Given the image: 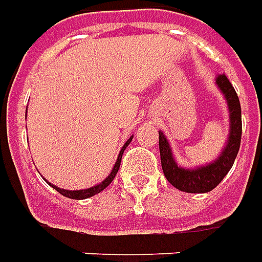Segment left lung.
<instances>
[{
	"instance_id": "8db88e82",
	"label": "left lung",
	"mask_w": 262,
	"mask_h": 262,
	"mask_svg": "<svg viewBox=\"0 0 262 262\" xmlns=\"http://www.w3.org/2000/svg\"><path fill=\"white\" fill-rule=\"evenodd\" d=\"M216 85L228 102L229 117H230L228 144L216 160H213L209 165L195 167V169L180 167L176 163L171 155L170 145L167 139L163 133L159 131L162 169L167 181L180 191L194 192V194L212 191L232 169L234 159L237 156L240 141H242V107H240L238 96L225 74L216 76Z\"/></svg>"
}]
</instances>
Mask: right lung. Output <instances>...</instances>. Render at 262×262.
<instances>
[{"label": "right lung", "instance_id": "add662e5", "mask_svg": "<svg viewBox=\"0 0 262 262\" xmlns=\"http://www.w3.org/2000/svg\"><path fill=\"white\" fill-rule=\"evenodd\" d=\"M131 139H133V137L124 144V146L121 148V150H120V154H118V158H117V162H116V165H114V167H113L112 173L104 179V180L100 183V184H97V186L95 187H91V188H86V190H76V191H71V190H62V188H58V187L53 186V184H50L54 190H57V191L60 192V194H62L64 196H68V198H71V200H85V198H89V196H93L96 195V194H99L100 191H103L106 187L112 183L113 180H114V177H116V174H117L118 169H120V163H121V158H123V154L124 150H125V148L128 146L129 142H131Z\"/></svg>", "mask_w": 262, "mask_h": 262}]
</instances>
